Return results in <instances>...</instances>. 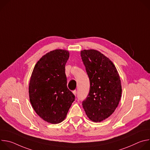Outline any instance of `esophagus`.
<instances>
[{"label": "esophagus", "instance_id": "esophagus-1", "mask_svg": "<svg viewBox=\"0 0 150 150\" xmlns=\"http://www.w3.org/2000/svg\"><path fill=\"white\" fill-rule=\"evenodd\" d=\"M72 93H74V95H75V96H76V94H77V91H76V90H74V91H72Z\"/></svg>", "mask_w": 150, "mask_h": 150}]
</instances>
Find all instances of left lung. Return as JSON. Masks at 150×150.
<instances>
[{
  "instance_id": "1",
  "label": "left lung",
  "mask_w": 150,
  "mask_h": 150,
  "mask_svg": "<svg viewBox=\"0 0 150 150\" xmlns=\"http://www.w3.org/2000/svg\"><path fill=\"white\" fill-rule=\"evenodd\" d=\"M81 56L90 82L89 93L82 104L90 120L101 122L109 117L119 104L120 77L112 62L100 52L84 50Z\"/></svg>"
}]
</instances>
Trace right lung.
I'll list each match as a JSON object with an SVG mask.
<instances>
[{"instance_id": "add662e5", "label": "right lung", "mask_w": 150, "mask_h": 150, "mask_svg": "<svg viewBox=\"0 0 150 150\" xmlns=\"http://www.w3.org/2000/svg\"><path fill=\"white\" fill-rule=\"evenodd\" d=\"M67 50L57 49L42 56L34 68L29 85L31 104L37 114L53 124L65 119L75 95L67 87Z\"/></svg>"}]
</instances>
